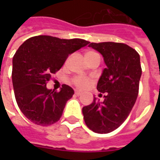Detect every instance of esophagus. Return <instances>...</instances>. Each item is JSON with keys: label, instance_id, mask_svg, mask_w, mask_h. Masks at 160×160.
<instances>
[{"label": "esophagus", "instance_id": "obj_1", "mask_svg": "<svg viewBox=\"0 0 160 160\" xmlns=\"http://www.w3.org/2000/svg\"><path fill=\"white\" fill-rule=\"evenodd\" d=\"M82 93H83V92H82L81 91H78V90H77V91L75 92V94H76V95H77V96H80L81 94H82Z\"/></svg>", "mask_w": 160, "mask_h": 160}]
</instances>
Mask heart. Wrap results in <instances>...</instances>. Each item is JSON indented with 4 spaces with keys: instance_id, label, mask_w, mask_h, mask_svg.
<instances>
[{
    "instance_id": "obj_1",
    "label": "heart",
    "mask_w": 160,
    "mask_h": 160,
    "mask_svg": "<svg viewBox=\"0 0 160 160\" xmlns=\"http://www.w3.org/2000/svg\"><path fill=\"white\" fill-rule=\"evenodd\" d=\"M92 53H95V52H87L85 53V55H87V54H92ZM74 83H75L77 86L80 87V88H86V87H88L90 84H91V80L88 79V78H86V77H76V78L74 79Z\"/></svg>"
}]
</instances>
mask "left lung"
I'll list each match as a JSON object with an SVG mask.
<instances>
[{
  "label": "left lung",
  "mask_w": 160,
  "mask_h": 160,
  "mask_svg": "<svg viewBox=\"0 0 160 160\" xmlns=\"http://www.w3.org/2000/svg\"><path fill=\"white\" fill-rule=\"evenodd\" d=\"M89 47L102 54L107 67L97 84L99 92L107 93L103 102L94 97L83 108V119L92 131L108 133L123 124L136 102L142 76L140 55L119 42H92Z\"/></svg>",
  "instance_id": "obj_1"
}]
</instances>
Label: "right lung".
<instances>
[{"label":"right lung","mask_w":160,"mask_h":160,"mask_svg":"<svg viewBox=\"0 0 160 160\" xmlns=\"http://www.w3.org/2000/svg\"><path fill=\"white\" fill-rule=\"evenodd\" d=\"M83 39H59L38 35L24 42L12 59V83L18 106L30 121L50 126L59 120L74 90L62 85L59 92L46 83L63 66L68 55L86 46Z\"/></svg>","instance_id":"obj_1"}]
</instances>
